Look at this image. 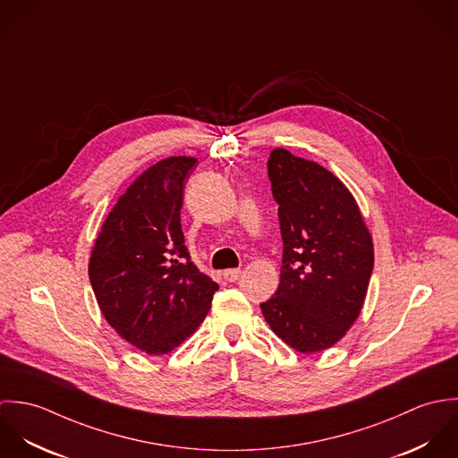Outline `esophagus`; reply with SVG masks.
<instances>
[{"mask_svg": "<svg viewBox=\"0 0 458 458\" xmlns=\"http://www.w3.org/2000/svg\"><path fill=\"white\" fill-rule=\"evenodd\" d=\"M240 276H242V269H238V267H234V269H225V271H224V278H225L227 282H236Z\"/></svg>", "mask_w": 458, "mask_h": 458, "instance_id": "esophagus-1", "label": "esophagus"}]
</instances>
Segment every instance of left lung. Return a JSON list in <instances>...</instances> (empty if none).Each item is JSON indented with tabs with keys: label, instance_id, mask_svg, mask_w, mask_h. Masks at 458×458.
Listing matches in <instances>:
<instances>
[{
	"label": "left lung",
	"instance_id": "8db88e82",
	"mask_svg": "<svg viewBox=\"0 0 458 458\" xmlns=\"http://www.w3.org/2000/svg\"><path fill=\"white\" fill-rule=\"evenodd\" d=\"M284 242L280 284L261 303L269 327L310 354L336 344L361 312L374 245L345 185L323 165L275 148L267 160Z\"/></svg>",
	"mask_w": 458,
	"mask_h": 458
}]
</instances>
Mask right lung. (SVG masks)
I'll list each match as a JSON object with an SVG mask.
<instances>
[{"label": "right lung", "mask_w": 458, "mask_h": 458, "mask_svg": "<svg viewBox=\"0 0 458 458\" xmlns=\"http://www.w3.org/2000/svg\"><path fill=\"white\" fill-rule=\"evenodd\" d=\"M196 162L169 157L146 169L106 218L88 266L104 318L146 354H167L189 338L218 291L191 261L182 231Z\"/></svg>", "instance_id": "obj_1"}]
</instances>
